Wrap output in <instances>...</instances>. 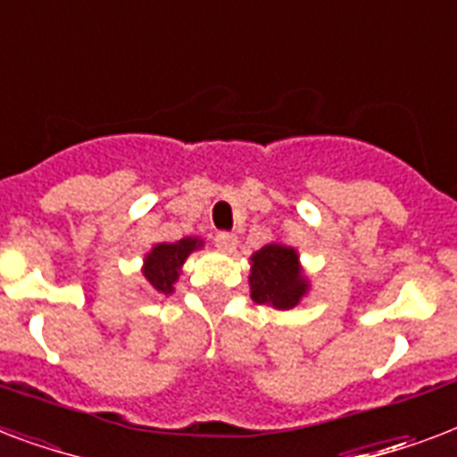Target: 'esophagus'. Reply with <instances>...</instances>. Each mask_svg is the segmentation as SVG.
Masks as SVG:
<instances>
[{
	"instance_id": "obj_1",
	"label": "esophagus",
	"mask_w": 457,
	"mask_h": 457,
	"mask_svg": "<svg viewBox=\"0 0 457 457\" xmlns=\"http://www.w3.org/2000/svg\"><path fill=\"white\" fill-rule=\"evenodd\" d=\"M214 243H217V247L221 250V253H236V247H238V238L233 236V233H217V238H214Z\"/></svg>"
}]
</instances>
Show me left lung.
Here are the masks:
<instances>
[{
    "label": "left lung",
    "instance_id": "left-lung-1",
    "mask_svg": "<svg viewBox=\"0 0 457 457\" xmlns=\"http://www.w3.org/2000/svg\"><path fill=\"white\" fill-rule=\"evenodd\" d=\"M250 260V295L257 305L291 310L310 291L295 247L269 243Z\"/></svg>",
    "mask_w": 457,
    "mask_h": 457
}]
</instances>
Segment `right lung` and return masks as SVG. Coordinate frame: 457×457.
<instances>
[{
    "mask_svg": "<svg viewBox=\"0 0 457 457\" xmlns=\"http://www.w3.org/2000/svg\"><path fill=\"white\" fill-rule=\"evenodd\" d=\"M203 247L200 238H180L176 243H159L145 254L143 274L147 284L159 293H173V284L179 281L180 267L188 260V254Z\"/></svg>",
    "mask_w": 457,
    "mask_h": 457,
    "instance_id": "1",
    "label": "right lung"
}]
</instances>
